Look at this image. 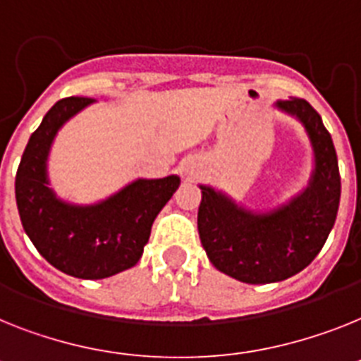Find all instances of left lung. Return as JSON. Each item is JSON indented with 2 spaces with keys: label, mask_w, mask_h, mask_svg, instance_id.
Returning <instances> with one entry per match:
<instances>
[{
  "label": "left lung",
  "mask_w": 361,
  "mask_h": 361,
  "mask_svg": "<svg viewBox=\"0 0 361 361\" xmlns=\"http://www.w3.org/2000/svg\"><path fill=\"white\" fill-rule=\"evenodd\" d=\"M310 135L316 171L301 196L271 213L253 214L209 187H202L198 233L209 260L220 271L247 284L284 281L307 268L325 246L340 207L341 178L329 130L305 99L279 101Z\"/></svg>",
  "instance_id": "8db88e82"
}]
</instances>
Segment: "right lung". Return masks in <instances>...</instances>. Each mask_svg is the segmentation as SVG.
Returning a JSON list of instances; mask_svg holds the SVG:
<instances>
[{
  "mask_svg": "<svg viewBox=\"0 0 361 361\" xmlns=\"http://www.w3.org/2000/svg\"><path fill=\"white\" fill-rule=\"evenodd\" d=\"M92 102L87 97L56 102L32 132L16 172L21 226L49 264L78 279L111 277L137 264L154 218L180 185L178 176L137 180L92 207L56 200L45 176L49 147L60 126Z\"/></svg>",
  "mask_w": 361,
  "mask_h": 361,
  "instance_id": "right-lung-1",
  "label": "right lung"
}]
</instances>
